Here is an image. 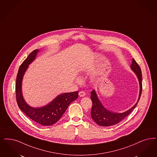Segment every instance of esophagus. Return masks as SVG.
Wrapping results in <instances>:
<instances>
[{
	"instance_id": "34e87169",
	"label": "esophagus",
	"mask_w": 157,
	"mask_h": 157,
	"mask_svg": "<svg viewBox=\"0 0 157 157\" xmlns=\"http://www.w3.org/2000/svg\"><path fill=\"white\" fill-rule=\"evenodd\" d=\"M79 95L81 97H83V96H85L86 95V94H85V92H83V91H81V92H79Z\"/></svg>"
}]
</instances>
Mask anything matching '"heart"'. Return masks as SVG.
I'll list each match as a JSON object with an SVG mask.
<instances>
[{
  "label": "heart",
  "mask_w": 157,
  "mask_h": 157,
  "mask_svg": "<svg viewBox=\"0 0 157 157\" xmlns=\"http://www.w3.org/2000/svg\"><path fill=\"white\" fill-rule=\"evenodd\" d=\"M78 81L79 82V79H78Z\"/></svg>",
  "instance_id": "b5f03b06"
}]
</instances>
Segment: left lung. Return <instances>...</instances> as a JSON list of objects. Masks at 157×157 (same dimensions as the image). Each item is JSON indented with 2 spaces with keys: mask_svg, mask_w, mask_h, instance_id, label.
I'll return each instance as SVG.
<instances>
[{
  "mask_svg": "<svg viewBox=\"0 0 157 157\" xmlns=\"http://www.w3.org/2000/svg\"><path fill=\"white\" fill-rule=\"evenodd\" d=\"M130 67L137 76L140 83V94L137 102L130 109L124 113H113L107 110L103 107L99 100L95 90H92L90 92V99L93 103L91 109V117L92 119L94 120V122L96 123L98 125L108 127L117 124L131 113L137 106L138 101L140 99L142 92V73L140 66L134 58L132 60V63Z\"/></svg>",
  "mask_w": 157,
  "mask_h": 157,
  "instance_id": "obj_1",
  "label": "left lung"
}]
</instances>
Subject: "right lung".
<instances>
[{
  "mask_svg": "<svg viewBox=\"0 0 157 157\" xmlns=\"http://www.w3.org/2000/svg\"><path fill=\"white\" fill-rule=\"evenodd\" d=\"M38 51L37 49L32 51L20 66L16 83V101L20 109L33 121L43 125H52L60 119L70 103L78 98V92L59 94L48 105L40 108L32 107L26 103L21 92L22 79Z\"/></svg>",
  "mask_w": 157,
  "mask_h": 157,
  "instance_id": "1",
  "label": "right lung"
}]
</instances>
